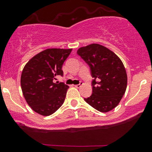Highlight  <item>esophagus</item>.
I'll return each instance as SVG.
<instances>
[{
  "instance_id": "34e87169",
  "label": "esophagus",
  "mask_w": 152,
  "mask_h": 152,
  "mask_svg": "<svg viewBox=\"0 0 152 152\" xmlns=\"http://www.w3.org/2000/svg\"><path fill=\"white\" fill-rule=\"evenodd\" d=\"M82 83H80V84H79V85H76L74 86L76 87V88H79V87H82Z\"/></svg>"
}]
</instances>
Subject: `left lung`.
Here are the masks:
<instances>
[{
	"instance_id": "8db88e82",
	"label": "left lung",
	"mask_w": 152,
	"mask_h": 152,
	"mask_svg": "<svg viewBox=\"0 0 152 152\" xmlns=\"http://www.w3.org/2000/svg\"><path fill=\"white\" fill-rule=\"evenodd\" d=\"M77 53L91 69L93 93L85 101L102 113H107L120 103L127 86L123 62L113 51L93 43L78 49Z\"/></svg>"
}]
</instances>
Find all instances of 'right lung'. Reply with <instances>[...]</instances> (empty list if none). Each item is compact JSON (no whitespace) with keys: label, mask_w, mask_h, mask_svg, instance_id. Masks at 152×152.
I'll list each match as a JSON object with an SVG mask.
<instances>
[{"label":"right lung","mask_w":152,"mask_h":152,"mask_svg":"<svg viewBox=\"0 0 152 152\" xmlns=\"http://www.w3.org/2000/svg\"><path fill=\"white\" fill-rule=\"evenodd\" d=\"M72 48H47L31 58L22 71L20 85L27 104L38 114L48 116L64 103L69 87L54 82L56 76L63 75L64 62Z\"/></svg>","instance_id":"1"}]
</instances>
